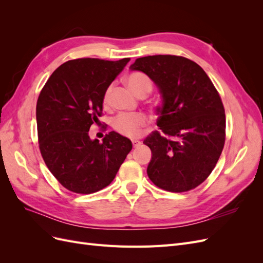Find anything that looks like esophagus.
Returning a JSON list of instances; mask_svg holds the SVG:
<instances>
[{
    "mask_svg": "<svg viewBox=\"0 0 263 263\" xmlns=\"http://www.w3.org/2000/svg\"><path fill=\"white\" fill-rule=\"evenodd\" d=\"M132 142H133V146H134V147H138V146L141 145V141L138 140V139H133Z\"/></svg>",
    "mask_w": 263,
    "mask_h": 263,
    "instance_id": "obj_1",
    "label": "esophagus"
}]
</instances>
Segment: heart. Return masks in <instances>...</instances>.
Wrapping results in <instances>:
<instances>
[{
	"label": "heart",
	"instance_id": "b5f03b06",
	"mask_svg": "<svg viewBox=\"0 0 263 263\" xmlns=\"http://www.w3.org/2000/svg\"><path fill=\"white\" fill-rule=\"evenodd\" d=\"M127 84L129 85L130 89L135 94L140 92H150L153 89V83L150 79L145 74L141 73H133L127 78ZM110 97H112V87H108L105 91L104 98H103V104L107 106L110 102ZM147 122V118L141 113H122L117 115L112 123V126L115 132L123 135L126 137H137L140 134V127L144 126Z\"/></svg>",
	"mask_w": 263,
	"mask_h": 263
}]
</instances>
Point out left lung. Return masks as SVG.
Segmentation results:
<instances>
[{
  "label": "left lung",
  "mask_w": 263,
  "mask_h": 263,
  "mask_svg": "<svg viewBox=\"0 0 263 263\" xmlns=\"http://www.w3.org/2000/svg\"><path fill=\"white\" fill-rule=\"evenodd\" d=\"M130 71H141L160 93L155 132L144 140L151 150L147 173L170 192L200 185L216 165L225 144L226 117L218 92L194 61L171 54L136 59Z\"/></svg>",
  "instance_id": "left-lung-1"
}]
</instances>
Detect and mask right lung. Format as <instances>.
Returning a JSON list of instances; mask_svg holds the SVG:
<instances>
[{
  "label": "right lung",
  "instance_id": "obj_1",
  "mask_svg": "<svg viewBox=\"0 0 263 263\" xmlns=\"http://www.w3.org/2000/svg\"><path fill=\"white\" fill-rule=\"evenodd\" d=\"M129 61L82 58L55 69L39 94L36 121L46 165L74 193L90 194L112 182L132 141L110 132L100 142L89 130L99 122L107 87Z\"/></svg>",
  "mask_w": 263,
  "mask_h": 263
}]
</instances>
